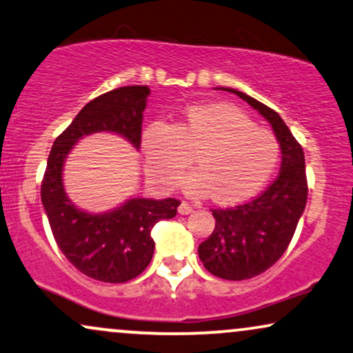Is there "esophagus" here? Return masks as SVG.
Masks as SVG:
<instances>
[{"label":"esophagus","mask_w":353,"mask_h":353,"mask_svg":"<svg viewBox=\"0 0 353 353\" xmlns=\"http://www.w3.org/2000/svg\"><path fill=\"white\" fill-rule=\"evenodd\" d=\"M192 212H194V207L188 202H182L179 205V214L181 215H189V214H192Z\"/></svg>","instance_id":"34e87169"}]
</instances>
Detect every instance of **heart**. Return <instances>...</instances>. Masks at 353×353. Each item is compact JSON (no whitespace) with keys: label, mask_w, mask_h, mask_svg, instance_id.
<instances>
[{"label":"heart","mask_w":353,"mask_h":353,"mask_svg":"<svg viewBox=\"0 0 353 353\" xmlns=\"http://www.w3.org/2000/svg\"><path fill=\"white\" fill-rule=\"evenodd\" d=\"M146 171L171 189L192 163L184 188L194 197L214 194L220 203L248 201L265 188L279 161L278 138L248 114L225 103L192 105L174 123L154 121L143 131Z\"/></svg>","instance_id":"heart-1"}]
</instances>
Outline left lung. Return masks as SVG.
I'll return each mask as SVG.
<instances>
[{
	"label": "left lung",
	"mask_w": 353,
	"mask_h": 353,
	"mask_svg": "<svg viewBox=\"0 0 353 353\" xmlns=\"http://www.w3.org/2000/svg\"><path fill=\"white\" fill-rule=\"evenodd\" d=\"M258 110L281 148V171L266 190L240 205L212 209L215 228L199 245V258L217 278L241 281L261 274L290 246L307 202L304 151L274 110L239 90L223 88Z\"/></svg>",
	"instance_id": "1"
}]
</instances>
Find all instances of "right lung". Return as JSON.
Returning a JSON list of instances; mask_svg holds the SVG:
<instances>
[{"label":"right lung","mask_w":353,"mask_h":353,"mask_svg":"<svg viewBox=\"0 0 353 353\" xmlns=\"http://www.w3.org/2000/svg\"><path fill=\"white\" fill-rule=\"evenodd\" d=\"M150 88L144 85L114 88L88 101L74 121L55 138L41 184V201L50 230L63 256L88 278L126 283L150 265L154 253L151 230L159 220L176 217L177 199H131L103 215L79 210L67 199L62 165L82 136L113 131L141 146L143 112Z\"/></svg>","instance_id":"add662e5"}]
</instances>
